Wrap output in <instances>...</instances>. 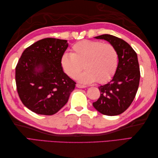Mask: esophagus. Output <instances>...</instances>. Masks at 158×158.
Here are the masks:
<instances>
[{"label":"esophagus","mask_w":158,"mask_h":158,"mask_svg":"<svg viewBox=\"0 0 158 158\" xmlns=\"http://www.w3.org/2000/svg\"><path fill=\"white\" fill-rule=\"evenodd\" d=\"M76 86L78 88H86V85H81V84H80V83H77V84L76 85Z\"/></svg>","instance_id":"obj_1"}]
</instances>
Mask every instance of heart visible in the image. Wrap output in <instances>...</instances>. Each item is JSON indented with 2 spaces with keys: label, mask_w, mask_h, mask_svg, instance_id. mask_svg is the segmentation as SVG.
<instances>
[{
  "label": "heart",
  "mask_w": 158,
  "mask_h": 158,
  "mask_svg": "<svg viewBox=\"0 0 158 158\" xmlns=\"http://www.w3.org/2000/svg\"><path fill=\"white\" fill-rule=\"evenodd\" d=\"M71 53H64L60 64L67 75L75 78L83 69L85 70L77 79L83 83L96 81L102 83L109 80L115 74L118 53L110 43L83 40L74 44Z\"/></svg>",
  "instance_id": "b5f03b06"
}]
</instances>
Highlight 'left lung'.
I'll list each match as a JSON object with an SVG mask.
<instances>
[{
    "label": "left lung",
    "mask_w": 158,
    "mask_h": 158,
    "mask_svg": "<svg viewBox=\"0 0 158 158\" xmlns=\"http://www.w3.org/2000/svg\"><path fill=\"white\" fill-rule=\"evenodd\" d=\"M96 39H105L116 49L119 63L113 78L100 85V98L93 106L105 115H118L128 108L135 98L140 81V68L137 54L128 43L110 35H102Z\"/></svg>",
    "instance_id": "8db88e82"
}]
</instances>
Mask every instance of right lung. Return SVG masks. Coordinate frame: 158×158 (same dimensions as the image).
<instances>
[{"label": "right lung", "instance_id": "obj_1", "mask_svg": "<svg viewBox=\"0 0 158 158\" xmlns=\"http://www.w3.org/2000/svg\"><path fill=\"white\" fill-rule=\"evenodd\" d=\"M68 46L66 40L45 38L23 52L15 67L17 91L32 112L52 115L68 102L76 84L60 64Z\"/></svg>", "mask_w": 158, "mask_h": 158}]
</instances>
